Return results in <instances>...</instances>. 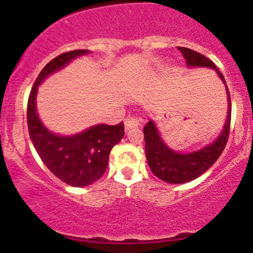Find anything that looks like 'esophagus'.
<instances>
[{
  "mask_svg": "<svg viewBox=\"0 0 253 253\" xmlns=\"http://www.w3.org/2000/svg\"><path fill=\"white\" fill-rule=\"evenodd\" d=\"M142 119L138 116H129L127 117L126 121H125V127H126V131H128V129L131 128H134V127H139L142 125Z\"/></svg>",
  "mask_w": 253,
  "mask_h": 253,
  "instance_id": "1",
  "label": "esophagus"
}]
</instances>
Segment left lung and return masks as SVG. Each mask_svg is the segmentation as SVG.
<instances>
[{"label":"left lung","mask_w":253,"mask_h":253,"mask_svg":"<svg viewBox=\"0 0 253 253\" xmlns=\"http://www.w3.org/2000/svg\"><path fill=\"white\" fill-rule=\"evenodd\" d=\"M185 57L187 67H207L211 68L216 72L219 78L224 83L228 94V114H226L225 124L220 134L209 144L201 149L191 153H180L171 149L160 136L157 125L150 120L143 128L145 141V157L150 170L157 177L168 183H185L200 177L207 170L218 160L228 142L229 131H230L231 119V100L229 94L228 85L225 83L224 76L219 72L216 66L206 56L187 47H178Z\"/></svg>","instance_id":"left-lung-1"}]
</instances>
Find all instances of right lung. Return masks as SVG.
<instances>
[{
	"label": "right lung",
	"instance_id": "obj_1",
	"mask_svg": "<svg viewBox=\"0 0 253 253\" xmlns=\"http://www.w3.org/2000/svg\"><path fill=\"white\" fill-rule=\"evenodd\" d=\"M89 50H75L58 55L42 68L28 100V131L42 163L56 177L73 187H85L98 181L106 171L109 155L114 145L125 136L124 122L110 126L99 124L76 134L53 133L45 126L37 112V94L40 84L48 76L62 70Z\"/></svg>",
	"mask_w": 253,
	"mask_h": 253
}]
</instances>
